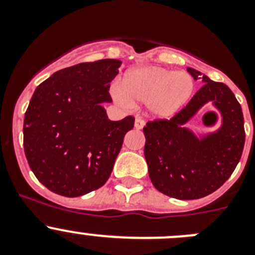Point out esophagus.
Wrapping results in <instances>:
<instances>
[{"mask_svg": "<svg viewBox=\"0 0 255 255\" xmlns=\"http://www.w3.org/2000/svg\"><path fill=\"white\" fill-rule=\"evenodd\" d=\"M144 120H141L140 117H136V119H135V123H134V128L135 129H138V130H140V129H143L144 128Z\"/></svg>", "mask_w": 255, "mask_h": 255, "instance_id": "34e87169", "label": "esophagus"}]
</instances>
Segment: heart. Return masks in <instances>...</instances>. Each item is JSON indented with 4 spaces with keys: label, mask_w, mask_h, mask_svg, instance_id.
<instances>
[{
    "label": "heart",
    "mask_w": 255,
    "mask_h": 255,
    "mask_svg": "<svg viewBox=\"0 0 255 255\" xmlns=\"http://www.w3.org/2000/svg\"><path fill=\"white\" fill-rule=\"evenodd\" d=\"M194 87V79L188 71L141 66L126 71L121 87H114L112 94L124 107L145 103L149 116L170 119L188 105Z\"/></svg>",
    "instance_id": "b5f03b06"
}]
</instances>
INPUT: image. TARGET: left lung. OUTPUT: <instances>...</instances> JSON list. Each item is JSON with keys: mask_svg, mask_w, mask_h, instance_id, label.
<instances>
[{"mask_svg": "<svg viewBox=\"0 0 255 255\" xmlns=\"http://www.w3.org/2000/svg\"><path fill=\"white\" fill-rule=\"evenodd\" d=\"M188 71L206 84L171 120L148 123L143 129L150 181L158 191L181 200L217 190L235 170L245 141L242 106L231 89L193 67ZM208 103L221 115L220 126L191 130L187 124Z\"/></svg>", "mask_w": 255, "mask_h": 255, "instance_id": "left-lung-1", "label": "left lung"}]
</instances>
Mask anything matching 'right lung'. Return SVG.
<instances>
[{"label": "right lung", "mask_w": 255, "mask_h": 255, "mask_svg": "<svg viewBox=\"0 0 255 255\" xmlns=\"http://www.w3.org/2000/svg\"><path fill=\"white\" fill-rule=\"evenodd\" d=\"M121 61L103 58L58 70L37 87L24 119V150L39 182L74 198L105 185L134 117L111 121L110 85Z\"/></svg>", "instance_id": "1"}]
</instances>
